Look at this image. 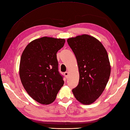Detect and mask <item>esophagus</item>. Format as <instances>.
Instances as JSON below:
<instances>
[{"instance_id": "obj_1", "label": "esophagus", "mask_w": 130, "mask_h": 130, "mask_svg": "<svg viewBox=\"0 0 130 130\" xmlns=\"http://www.w3.org/2000/svg\"><path fill=\"white\" fill-rule=\"evenodd\" d=\"M69 74V72H68V71H66V72H64V75H65V77H66V78H68V77Z\"/></svg>"}]
</instances>
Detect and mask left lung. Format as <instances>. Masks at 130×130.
Segmentation results:
<instances>
[{"mask_svg":"<svg viewBox=\"0 0 130 130\" xmlns=\"http://www.w3.org/2000/svg\"><path fill=\"white\" fill-rule=\"evenodd\" d=\"M67 42L77 59L79 74L73 94L82 104H92L104 91L110 75L108 53L98 39L88 35L69 38Z\"/></svg>","mask_w":130,"mask_h":130,"instance_id":"8db88e82","label":"left lung"}]
</instances>
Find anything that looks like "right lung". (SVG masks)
<instances>
[{
	"label": "right lung",
	"mask_w": 130,
	"mask_h": 130,
	"mask_svg": "<svg viewBox=\"0 0 130 130\" xmlns=\"http://www.w3.org/2000/svg\"><path fill=\"white\" fill-rule=\"evenodd\" d=\"M65 42L64 39L43 37L29 43L22 54L19 71L22 84L29 95L41 104L54 102L64 84L56 53Z\"/></svg>",
	"instance_id": "1"
}]
</instances>
